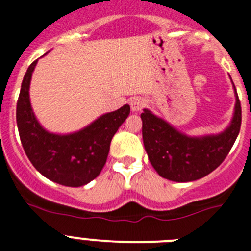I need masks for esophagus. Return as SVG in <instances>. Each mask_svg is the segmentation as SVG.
Wrapping results in <instances>:
<instances>
[{
  "label": "esophagus",
  "instance_id": "esophagus-1",
  "mask_svg": "<svg viewBox=\"0 0 251 251\" xmlns=\"http://www.w3.org/2000/svg\"><path fill=\"white\" fill-rule=\"evenodd\" d=\"M145 106V100L142 97H134L130 100V108L133 112H139L142 111L143 107Z\"/></svg>",
  "mask_w": 251,
  "mask_h": 251
}]
</instances>
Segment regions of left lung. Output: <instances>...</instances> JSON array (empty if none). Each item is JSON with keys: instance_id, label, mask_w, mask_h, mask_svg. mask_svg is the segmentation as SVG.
<instances>
[{"instance_id": "8db88e82", "label": "left lung", "mask_w": 251, "mask_h": 251, "mask_svg": "<svg viewBox=\"0 0 251 251\" xmlns=\"http://www.w3.org/2000/svg\"><path fill=\"white\" fill-rule=\"evenodd\" d=\"M233 88V117L226 129L217 134L187 135L150 109H143V143L150 164L161 177L190 182L204 177L221 165L234 144L242 123V108L234 83Z\"/></svg>"}]
</instances>
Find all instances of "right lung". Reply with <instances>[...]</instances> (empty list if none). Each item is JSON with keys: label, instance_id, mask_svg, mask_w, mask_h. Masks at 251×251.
Listing matches in <instances>:
<instances>
[{"label": "right lung", "instance_id": "add662e5", "mask_svg": "<svg viewBox=\"0 0 251 251\" xmlns=\"http://www.w3.org/2000/svg\"><path fill=\"white\" fill-rule=\"evenodd\" d=\"M37 63L28 68L17 102V127L23 149L33 166L52 182L69 187L87 185L103 169L112 138L129 116V104L102 114L76 132H49L39 123L30 103V81Z\"/></svg>", "mask_w": 251, "mask_h": 251}]
</instances>
